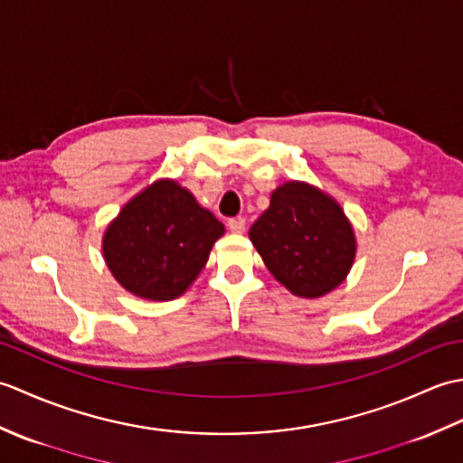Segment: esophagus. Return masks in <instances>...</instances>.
<instances>
[{
  "mask_svg": "<svg viewBox=\"0 0 463 463\" xmlns=\"http://www.w3.org/2000/svg\"><path fill=\"white\" fill-rule=\"evenodd\" d=\"M244 226H247V222H244V219H231L229 221V229L232 231V232H242L244 231Z\"/></svg>",
  "mask_w": 463,
  "mask_h": 463,
  "instance_id": "34e87169",
  "label": "esophagus"
}]
</instances>
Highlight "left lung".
I'll return each mask as SVG.
<instances>
[{
	"label": "left lung",
	"mask_w": 463,
	"mask_h": 463,
	"mask_svg": "<svg viewBox=\"0 0 463 463\" xmlns=\"http://www.w3.org/2000/svg\"><path fill=\"white\" fill-rule=\"evenodd\" d=\"M249 239L272 277L300 298H320L336 288L356 257V237L342 206L300 181L270 194Z\"/></svg>",
	"instance_id": "obj_1"
}]
</instances>
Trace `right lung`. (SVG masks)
Listing matches in <instances>:
<instances>
[{
	"label": "right lung",
	"instance_id": "1",
	"mask_svg": "<svg viewBox=\"0 0 463 463\" xmlns=\"http://www.w3.org/2000/svg\"><path fill=\"white\" fill-rule=\"evenodd\" d=\"M224 224L183 186L161 179L107 226L103 257L115 280L145 300H173L199 277Z\"/></svg>",
	"mask_w": 463,
	"mask_h": 463
}]
</instances>
